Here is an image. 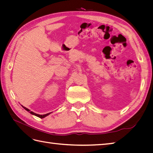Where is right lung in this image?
Masks as SVG:
<instances>
[{
	"instance_id": "add662e5",
	"label": "right lung",
	"mask_w": 153,
	"mask_h": 153,
	"mask_svg": "<svg viewBox=\"0 0 153 153\" xmlns=\"http://www.w3.org/2000/svg\"><path fill=\"white\" fill-rule=\"evenodd\" d=\"M22 107H23V108L25 109V110H26L27 111H28L30 113H31L32 115H35V116H37V117H40V118H41V119L44 118L45 117H46V116H48V115H50V113H47V114H45V115H38V114H36V113H34V112L30 111V110H29L28 109H27L26 107H25L22 106Z\"/></svg>"
}]
</instances>
